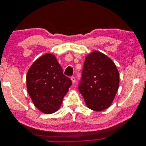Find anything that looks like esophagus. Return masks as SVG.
<instances>
[{"label": "esophagus", "instance_id": "obj_1", "mask_svg": "<svg viewBox=\"0 0 146 146\" xmlns=\"http://www.w3.org/2000/svg\"><path fill=\"white\" fill-rule=\"evenodd\" d=\"M70 80H72V83H74L75 82H76V78H75L74 77H70Z\"/></svg>", "mask_w": 146, "mask_h": 146}]
</instances>
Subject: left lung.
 I'll use <instances>...</instances> for the list:
<instances>
[{
    "mask_svg": "<svg viewBox=\"0 0 146 146\" xmlns=\"http://www.w3.org/2000/svg\"><path fill=\"white\" fill-rule=\"evenodd\" d=\"M119 85V72L109 57L97 50L86 56L78 90L88 108L98 111L108 108Z\"/></svg>",
    "mask_w": 146,
    "mask_h": 146,
    "instance_id": "1",
    "label": "left lung"
}]
</instances>
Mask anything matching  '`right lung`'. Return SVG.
Listing matches in <instances>:
<instances>
[{"label": "right lung", "instance_id": "1", "mask_svg": "<svg viewBox=\"0 0 146 146\" xmlns=\"http://www.w3.org/2000/svg\"><path fill=\"white\" fill-rule=\"evenodd\" d=\"M28 93L33 104L44 113L58 110L72 81L63 73L55 55L39 57L29 68L26 77Z\"/></svg>", "mask_w": 146, "mask_h": 146}]
</instances>
